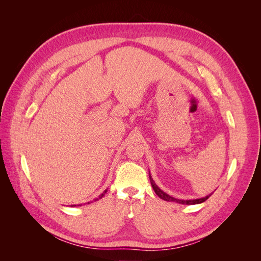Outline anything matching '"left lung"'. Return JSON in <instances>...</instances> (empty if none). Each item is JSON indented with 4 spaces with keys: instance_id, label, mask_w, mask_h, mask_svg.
Here are the masks:
<instances>
[{
    "instance_id": "8db88e82",
    "label": "left lung",
    "mask_w": 261,
    "mask_h": 261,
    "mask_svg": "<svg viewBox=\"0 0 261 261\" xmlns=\"http://www.w3.org/2000/svg\"><path fill=\"white\" fill-rule=\"evenodd\" d=\"M149 178H150V183H151V186L153 188L154 193L158 195V197H160L161 199H163L165 201L176 202V203H180V204H197V203H201L203 201H206L209 198V197L212 195V193H211V194L207 195L206 197H202V198H197V199H187V200L186 199H178V198H175V197L170 196L167 193H164L160 187H158V185L154 183V180L152 179L150 172H149Z\"/></svg>"
}]
</instances>
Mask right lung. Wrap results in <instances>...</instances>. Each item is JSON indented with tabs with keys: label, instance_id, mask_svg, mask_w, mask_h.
Returning <instances> with one entry per match:
<instances>
[{
	"label": "right lung",
	"instance_id": "add662e5",
	"mask_svg": "<svg viewBox=\"0 0 261 261\" xmlns=\"http://www.w3.org/2000/svg\"><path fill=\"white\" fill-rule=\"evenodd\" d=\"M107 193V191H105L103 193H102L100 196H99V198H96V199H94V201H97V200H99V199H101L102 198V197H103L105 196V194ZM88 203H90V202H88ZM76 206V204H73V206L72 207H75ZM80 206H81V204H80Z\"/></svg>",
	"mask_w": 261,
	"mask_h": 261
}]
</instances>
